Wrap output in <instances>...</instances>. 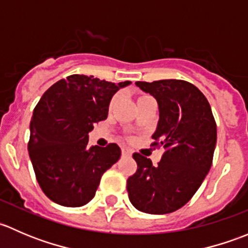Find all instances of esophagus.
<instances>
[{
    "mask_svg": "<svg viewBox=\"0 0 248 248\" xmlns=\"http://www.w3.org/2000/svg\"><path fill=\"white\" fill-rule=\"evenodd\" d=\"M122 156H126V157L132 156V151L127 149V147H124V149H122Z\"/></svg>",
    "mask_w": 248,
    "mask_h": 248,
    "instance_id": "obj_1",
    "label": "esophagus"
}]
</instances>
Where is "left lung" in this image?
<instances>
[{"label": "left lung", "mask_w": 248, "mask_h": 248, "mask_svg": "<svg viewBox=\"0 0 248 248\" xmlns=\"http://www.w3.org/2000/svg\"><path fill=\"white\" fill-rule=\"evenodd\" d=\"M136 85L158 103L152 145H163L166 151L156 167L150 158L133 155L138 169L127 180V192L139 211L170 214L189 202L211 168L216 122L206 97L191 82L166 79Z\"/></svg>", "instance_id": "left-lung-1"}]
</instances>
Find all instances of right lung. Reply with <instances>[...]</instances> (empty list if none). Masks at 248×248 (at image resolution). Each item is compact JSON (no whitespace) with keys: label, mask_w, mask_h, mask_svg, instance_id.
Listing matches in <instances>:
<instances>
[{"label":"right lung","mask_w":248,"mask_h":248,"mask_svg":"<svg viewBox=\"0 0 248 248\" xmlns=\"http://www.w3.org/2000/svg\"><path fill=\"white\" fill-rule=\"evenodd\" d=\"M129 84L73 74L44 92L33 110L27 147L37 181L50 201L78 207L93 198L121 149L116 144L89 147V132L107 119L112 96Z\"/></svg>","instance_id":"1"}]
</instances>
